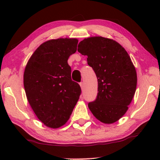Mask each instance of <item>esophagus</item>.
<instances>
[{"label":"esophagus","mask_w":160,"mask_h":160,"mask_svg":"<svg viewBox=\"0 0 160 160\" xmlns=\"http://www.w3.org/2000/svg\"><path fill=\"white\" fill-rule=\"evenodd\" d=\"M79 84H80V87H81V88H82V89H84V83H83V82H81Z\"/></svg>","instance_id":"esophagus-1"}]
</instances>
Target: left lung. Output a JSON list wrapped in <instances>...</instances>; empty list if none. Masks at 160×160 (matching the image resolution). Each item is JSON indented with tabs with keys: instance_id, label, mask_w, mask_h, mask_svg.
Returning <instances> with one entry per match:
<instances>
[{
	"instance_id": "1",
	"label": "left lung",
	"mask_w": 160,
	"mask_h": 160,
	"mask_svg": "<svg viewBox=\"0 0 160 160\" xmlns=\"http://www.w3.org/2000/svg\"><path fill=\"white\" fill-rule=\"evenodd\" d=\"M78 52L87 56V63L98 78V95L88 107L104 124L117 122L125 114L134 97L137 73L124 47L113 39L101 36L84 38Z\"/></svg>"
}]
</instances>
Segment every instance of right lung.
Segmentation results:
<instances>
[{
    "mask_svg": "<svg viewBox=\"0 0 160 160\" xmlns=\"http://www.w3.org/2000/svg\"><path fill=\"white\" fill-rule=\"evenodd\" d=\"M78 39H52L37 48L26 65L24 87L35 114L50 128H59L69 119L81 95L71 79L69 57L77 50Z\"/></svg>",
    "mask_w": 160,
    "mask_h": 160,
    "instance_id": "add662e5",
    "label": "right lung"
}]
</instances>
